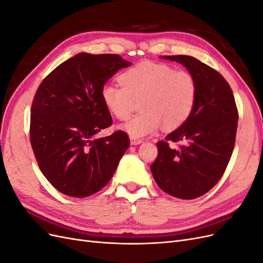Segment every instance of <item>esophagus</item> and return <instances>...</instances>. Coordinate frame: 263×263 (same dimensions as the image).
I'll use <instances>...</instances> for the list:
<instances>
[{"instance_id":"1","label":"esophagus","mask_w":263,"mask_h":263,"mask_svg":"<svg viewBox=\"0 0 263 263\" xmlns=\"http://www.w3.org/2000/svg\"><path fill=\"white\" fill-rule=\"evenodd\" d=\"M142 142V140L141 139H136V138H133V137H130V144L134 146H136V145H139V144H141Z\"/></svg>"}]
</instances>
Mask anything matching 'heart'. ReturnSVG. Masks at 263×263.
Instances as JSON below:
<instances>
[{
	"instance_id": "obj_1",
	"label": "heart",
	"mask_w": 263,
	"mask_h": 263,
	"mask_svg": "<svg viewBox=\"0 0 263 263\" xmlns=\"http://www.w3.org/2000/svg\"><path fill=\"white\" fill-rule=\"evenodd\" d=\"M122 84L106 83L101 97L108 112L125 121L138 100L141 113L122 125L133 138H142L165 129H176L192 114L197 98V84L186 71L151 61L141 62L121 76Z\"/></svg>"
}]
</instances>
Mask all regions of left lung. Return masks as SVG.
<instances>
[{
	"mask_svg": "<svg viewBox=\"0 0 263 263\" xmlns=\"http://www.w3.org/2000/svg\"><path fill=\"white\" fill-rule=\"evenodd\" d=\"M181 63L193 76L197 98L192 114L179 128L157 142L150 165L158 186L182 200L202 196L216 184L232 157L238 122L234 94L220 73L191 55H161ZM168 141H182L179 149Z\"/></svg>",
	"mask_w": 263,
	"mask_h": 263,
	"instance_id": "8db88e82",
	"label": "left lung"
}]
</instances>
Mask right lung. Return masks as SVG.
Segmentation results:
<instances>
[{
	"instance_id": "right-lung-1",
	"label": "right lung",
	"mask_w": 263,
	"mask_h": 263,
	"mask_svg": "<svg viewBox=\"0 0 263 263\" xmlns=\"http://www.w3.org/2000/svg\"><path fill=\"white\" fill-rule=\"evenodd\" d=\"M130 65L119 54L81 52L39 85L30 110V144L43 174L62 194L86 197L99 192L129 147L125 132L95 135L113 123L102 87Z\"/></svg>"
}]
</instances>
